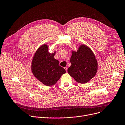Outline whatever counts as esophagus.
Listing matches in <instances>:
<instances>
[{
    "instance_id": "1",
    "label": "esophagus",
    "mask_w": 125,
    "mask_h": 125,
    "mask_svg": "<svg viewBox=\"0 0 125 125\" xmlns=\"http://www.w3.org/2000/svg\"><path fill=\"white\" fill-rule=\"evenodd\" d=\"M64 69H65V71H66V72L67 71V67H64Z\"/></svg>"
}]
</instances>
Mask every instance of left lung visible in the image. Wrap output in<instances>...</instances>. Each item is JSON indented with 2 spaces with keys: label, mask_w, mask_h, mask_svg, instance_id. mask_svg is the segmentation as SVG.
I'll list each match as a JSON object with an SVG mask.
<instances>
[{
  "label": "left lung",
  "mask_w": 125,
  "mask_h": 125,
  "mask_svg": "<svg viewBox=\"0 0 125 125\" xmlns=\"http://www.w3.org/2000/svg\"><path fill=\"white\" fill-rule=\"evenodd\" d=\"M70 61L72 65L68 68V73L77 82L85 83L96 75L97 62L87 46L81 45L77 52H73Z\"/></svg>",
  "instance_id": "left-lung-1"
}]
</instances>
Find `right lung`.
<instances>
[{
  "label": "right lung",
  "instance_id": "1",
  "mask_svg": "<svg viewBox=\"0 0 125 125\" xmlns=\"http://www.w3.org/2000/svg\"><path fill=\"white\" fill-rule=\"evenodd\" d=\"M48 46L43 45L37 50L32 62V72L40 81L47 86L57 83L65 69L60 66L59 61L54 58L55 53H50Z\"/></svg>",
  "mask_w": 125,
  "mask_h": 125
}]
</instances>
